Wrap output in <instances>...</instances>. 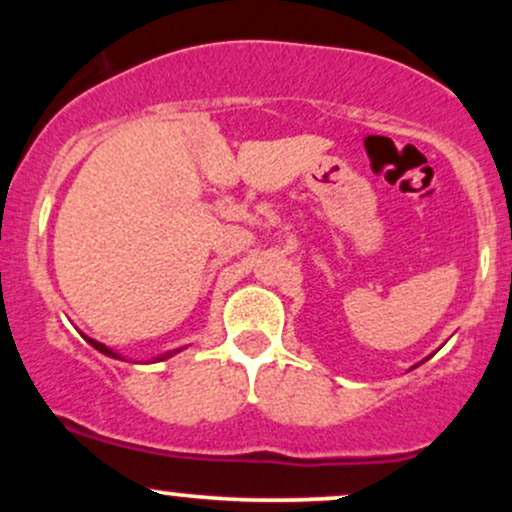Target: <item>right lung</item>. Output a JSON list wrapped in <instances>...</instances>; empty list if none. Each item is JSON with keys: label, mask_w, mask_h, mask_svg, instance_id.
Instances as JSON below:
<instances>
[{"label": "right lung", "mask_w": 512, "mask_h": 512, "mask_svg": "<svg viewBox=\"0 0 512 512\" xmlns=\"http://www.w3.org/2000/svg\"><path fill=\"white\" fill-rule=\"evenodd\" d=\"M86 342H88V344H91V346H93V349H98V351H101V354H105V356H113V358H120V354H115V351H110V349H108V346H103L101 342H96V339H88V337H86ZM168 356H170V354H168ZM163 358H166V356H163Z\"/></svg>", "instance_id": "1"}]
</instances>
